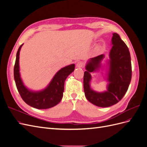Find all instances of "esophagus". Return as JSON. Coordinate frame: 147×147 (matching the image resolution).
Returning <instances> with one entry per match:
<instances>
[{
  "label": "esophagus",
  "mask_w": 147,
  "mask_h": 147,
  "mask_svg": "<svg viewBox=\"0 0 147 147\" xmlns=\"http://www.w3.org/2000/svg\"><path fill=\"white\" fill-rule=\"evenodd\" d=\"M84 66V63L82 61H78L77 64V67L79 68H82Z\"/></svg>",
  "instance_id": "1"
}]
</instances>
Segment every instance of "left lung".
Masks as SVG:
<instances>
[{
    "label": "left lung",
    "mask_w": 147,
    "mask_h": 147,
    "mask_svg": "<svg viewBox=\"0 0 147 147\" xmlns=\"http://www.w3.org/2000/svg\"><path fill=\"white\" fill-rule=\"evenodd\" d=\"M112 42L113 47L110 52L107 91L97 92L91 90L90 84V73L100 67L104 55L91 58L86 66V71L84 72L83 86L86 99L100 107L113 105L121 100L128 90L132 78L131 55L127 45L117 33L113 34Z\"/></svg>",
    "instance_id": "obj_1"
}]
</instances>
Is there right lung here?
I'll list each match as a JSON object with an SVG mask.
<instances>
[{
    "instance_id": "add662e5",
    "label": "right lung",
    "mask_w": 147,
    "mask_h": 147,
    "mask_svg": "<svg viewBox=\"0 0 147 147\" xmlns=\"http://www.w3.org/2000/svg\"><path fill=\"white\" fill-rule=\"evenodd\" d=\"M16 53L14 66V78L17 90L21 98L29 105L37 109H47L59 103L63 96L64 82L69 75L74 72L75 65L71 64L62 68L56 73L51 82L45 90L39 92L29 91L23 84L20 77L19 70V55L21 47Z\"/></svg>"
}]
</instances>
